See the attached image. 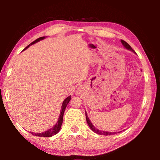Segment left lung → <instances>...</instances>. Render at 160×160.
<instances>
[{"mask_svg": "<svg viewBox=\"0 0 160 160\" xmlns=\"http://www.w3.org/2000/svg\"><path fill=\"white\" fill-rule=\"evenodd\" d=\"M121 43H122V44L124 46V47H125L127 48V49L131 50V51H132V52H135V51H133V49H132V48H131V46H130V45L128 44V43L126 42L125 41H123V40H121ZM85 116H86L87 123H88V126H90V129L92 130V131H94V132H96V133H97V134H99V135H113V134L117 133V132H112L101 131H99V130L97 129V128H95V127H94V126L92 125V123L90 122V119H89L88 116V114H87V112H85Z\"/></svg>", "mask_w": 160, "mask_h": 160, "instance_id": "8db88e82", "label": "left lung"}]
</instances>
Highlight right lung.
I'll return each instance as SVG.
<instances>
[{
    "label": "right lung",
    "instance_id": "obj_1",
    "mask_svg": "<svg viewBox=\"0 0 160 160\" xmlns=\"http://www.w3.org/2000/svg\"><path fill=\"white\" fill-rule=\"evenodd\" d=\"M44 38H45V37H42L38 38L37 39L35 40V41H34L33 42H32L29 45H28V47H27L25 48V49H26L27 48H28L30 45H32V44H35V43L39 42L40 40L44 39ZM70 100V96L68 97L66 99H65V100H64L63 102V104H62V107H61V113H60V116H59V118H58V120L57 121V123H56V125L53 127V128H51V129L48 130V131H47L43 132H42V133H34V132H31V133L32 135H35V136L45 137V138L51 137V136H53V135H54L57 134L58 132H59V131H60L61 125H62V123H63V114H64L65 109H66V108L67 107L68 104V103H69Z\"/></svg>",
    "mask_w": 160,
    "mask_h": 160
}]
</instances>
